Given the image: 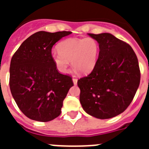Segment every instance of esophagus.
Instances as JSON below:
<instances>
[{"mask_svg": "<svg viewBox=\"0 0 149 149\" xmlns=\"http://www.w3.org/2000/svg\"><path fill=\"white\" fill-rule=\"evenodd\" d=\"M72 81H73V83H74V85H77V79L73 78V79H72Z\"/></svg>", "mask_w": 149, "mask_h": 149, "instance_id": "esophagus-1", "label": "esophagus"}]
</instances>
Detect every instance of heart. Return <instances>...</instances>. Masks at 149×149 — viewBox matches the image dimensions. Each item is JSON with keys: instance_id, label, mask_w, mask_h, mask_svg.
<instances>
[{"instance_id": "heart-1", "label": "heart", "mask_w": 149, "mask_h": 149, "mask_svg": "<svg viewBox=\"0 0 149 149\" xmlns=\"http://www.w3.org/2000/svg\"><path fill=\"white\" fill-rule=\"evenodd\" d=\"M98 54V44L93 38H71L58 45V51H52L51 57L58 71L65 74L72 65L81 73L87 74L94 68Z\"/></svg>"}]
</instances>
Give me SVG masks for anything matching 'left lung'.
Masks as SVG:
<instances>
[{"label": "left lung", "mask_w": 149, "mask_h": 149, "mask_svg": "<svg viewBox=\"0 0 149 149\" xmlns=\"http://www.w3.org/2000/svg\"><path fill=\"white\" fill-rule=\"evenodd\" d=\"M99 45V54L89 75L77 81L80 101L86 113L106 119L123 113L140 82L137 57L131 46L108 33H88Z\"/></svg>", "instance_id": "8db88e82"}]
</instances>
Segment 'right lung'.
Here are the masks:
<instances>
[{"label":"right lung","mask_w":149,"mask_h":149,"mask_svg":"<svg viewBox=\"0 0 149 149\" xmlns=\"http://www.w3.org/2000/svg\"><path fill=\"white\" fill-rule=\"evenodd\" d=\"M70 31H39L24 41L12 57L10 87L18 108L29 119L49 122L60 115L72 78L56 69L54 45Z\"/></svg>","instance_id":"add662e5"}]
</instances>
